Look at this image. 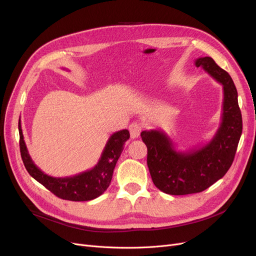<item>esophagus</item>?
I'll return each instance as SVG.
<instances>
[{"instance_id":"esophagus-1","label":"esophagus","mask_w":256,"mask_h":256,"mask_svg":"<svg viewBox=\"0 0 256 256\" xmlns=\"http://www.w3.org/2000/svg\"><path fill=\"white\" fill-rule=\"evenodd\" d=\"M130 137L132 139H136L140 136V132H141V126L137 122H132L130 126Z\"/></svg>"}]
</instances>
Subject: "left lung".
<instances>
[{"label":"left lung","mask_w":256,"mask_h":256,"mask_svg":"<svg viewBox=\"0 0 256 256\" xmlns=\"http://www.w3.org/2000/svg\"><path fill=\"white\" fill-rule=\"evenodd\" d=\"M195 65L223 86L221 124L212 140L188 152H178L163 130L141 132L147 146V166L152 182L158 190L170 195L202 192L222 178L234 162L243 128L232 76L210 57L196 59Z\"/></svg>","instance_id":"left-lung-1"}]
</instances>
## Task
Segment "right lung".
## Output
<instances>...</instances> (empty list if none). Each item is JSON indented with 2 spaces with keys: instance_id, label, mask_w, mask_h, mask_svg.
<instances>
[{
  "instance_id": "add662e5",
  "label": "right lung",
  "mask_w": 256,
  "mask_h": 256,
  "mask_svg": "<svg viewBox=\"0 0 256 256\" xmlns=\"http://www.w3.org/2000/svg\"><path fill=\"white\" fill-rule=\"evenodd\" d=\"M18 132L20 156L26 171L54 195L70 201L96 199L108 189L111 184L117 160L124 150V143L130 139V132L128 130L116 132L108 140L98 163L92 169L74 176L52 178L40 170L32 160L24 140L20 119Z\"/></svg>"
}]
</instances>
